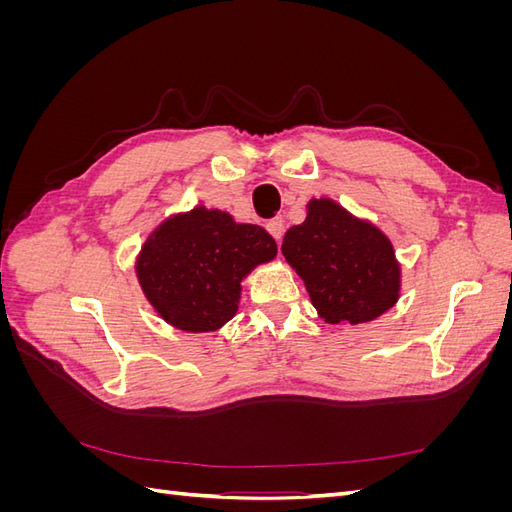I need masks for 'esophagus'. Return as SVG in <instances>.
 <instances>
[{"mask_svg":"<svg viewBox=\"0 0 512 512\" xmlns=\"http://www.w3.org/2000/svg\"><path fill=\"white\" fill-rule=\"evenodd\" d=\"M267 230L271 232V237L280 243L284 237V220L282 218H273L267 222Z\"/></svg>","mask_w":512,"mask_h":512,"instance_id":"esophagus-1","label":"esophagus"}]
</instances>
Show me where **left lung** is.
Segmentation results:
<instances>
[{"instance_id": "obj_1", "label": "left lung", "mask_w": 512, "mask_h": 512, "mask_svg": "<svg viewBox=\"0 0 512 512\" xmlns=\"http://www.w3.org/2000/svg\"><path fill=\"white\" fill-rule=\"evenodd\" d=\"M282 254L329 324L376 320L399 299L401 269L389 237L331 198L309 200L307 218L286 232Z\"/></svg>"}]
</instances>
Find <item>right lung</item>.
<instances>
[{"label": "right lung", "mask_w": 512, "mask_h": 512, "mask_svg": "<svg viewBox=\"0 0 512 512\" xmlns=\"http://www.w3.org/2000/svg\"><path fill=\"white\" fill-rule=\"evenodd\" d=\"M277 254L256 224H237L220 209L194 207L164 220L136 258L147 301L173 327L218 331L237 314L243 277Z\"/></svg>", "instance_id": "right-lung-1"}]
</instances>
